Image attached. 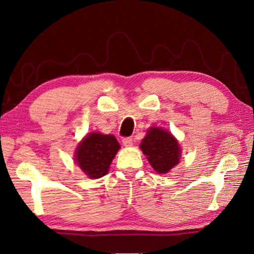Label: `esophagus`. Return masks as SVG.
I'll use <instances>...</instances> for the list:
<instances>
[{
  "mask_svg": "<svg viewBox=\"0 0 254 254\" xmlns=\"http://www.w3.org/2000/svg\"><path fill=\"white\" fill-rule=\"evenodd\" d=\"M122 142L124 144V147H131V145L133 144V140H132V137H124V139L122 140Z\"/></svg>",
  "mask_w": 254,
  "mask_h": 254,
  "instance_id": "34e87169",
  "label": "esophagus"
}]
</instances>
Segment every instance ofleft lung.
<instances>
[{
	"instance_id": "8db88e82",
	"label": "left lung",
	"mask_w": 254,
	"mask_h": 254,
	"mask_svg": "<svg viewBox=\"0 0 254 254\" xmlns=\"http://www.w3.org/2000/svg\"><path fill=\"white\" fill-rule=\"evenodd\" d=\"M140 148L158 174H167L179 163L182 149L176 137L161 127H150Z\"/></svg>"
}]
</instances>
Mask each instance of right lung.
<instances>
[{
  "mask_svg": "<svg viewBox=\"0 0 254 254\" xmlns=\"http://www.w3.org/2000/svg\"><path fill=\"white\" fill-rule=\"evenodd\" d=\"M120 148L114 135L92 132L77 145L75 162L87 177L101 178L107 174L111 162Z\"/></svg>",
  "mask_w": 254,
  "mask_h": 254,
  "instance_id": "1",
  "label": "right lung"
}]
</instances>
